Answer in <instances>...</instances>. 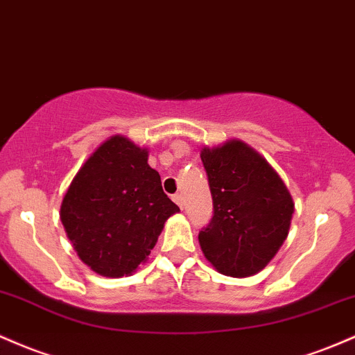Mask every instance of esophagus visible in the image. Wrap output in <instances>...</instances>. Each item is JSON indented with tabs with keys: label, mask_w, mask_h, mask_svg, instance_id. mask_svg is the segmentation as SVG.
Instances as JSON below:
<instances>
[{
	"label": "esophagus",
	"mask_w": 355,
	"mask_h": 355,
	"mask_svg": "<svg viewBox=\"0 0 355 355\" xmlns=\"http://www.w3.org/2000/svg\"><path fill=\"white\" fill-rule=\"evenodd\" d=\"M171 200H173L175 204L180 205V207H182V196H180V193H175V196H171Z\"/></svg>",
	"instance_id": "obj_1"
}]
</instances>
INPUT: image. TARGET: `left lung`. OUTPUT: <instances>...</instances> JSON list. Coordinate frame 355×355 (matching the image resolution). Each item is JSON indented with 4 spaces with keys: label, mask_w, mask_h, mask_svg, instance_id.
Listing matches in <instances>:
<instances>
[{
    "label": "left lung",
    "mask_w": 355,
    "mask_h": 355,
    "mask_svg": "<svg viewBox=\"0 0 355 355\" xmlns=\"http://www.w3.org/2000/svg\"><path fill=\"white\" fill-rule=\"evenodd\" d=\"M214 216L198 232L205 258L222 275L244 278L272 259L290 231L293 200L252 148L229 141L200 153Z\"/></svg>",
    "instance_id": "left-lung-1"
}]
</instances>
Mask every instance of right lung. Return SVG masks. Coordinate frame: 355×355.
Here are the masks:
<instances>
[{"instance_id": "obj_1", "label": "right lung", "mask_w": 355, "mask_h": 355, "mask_svg": "<svg viewBox=\"0 0 355 355\" xmlns=\"http://www.w3.org/2000/svg\"><path fill=\"white\" fill-rule=\"evenodd\" d=\"M178 210L148 165V151L112 136L76 175L60 219L79 258L92 271L118 278L146 259L165 220Z\"/></svg>"}]
</instances>
